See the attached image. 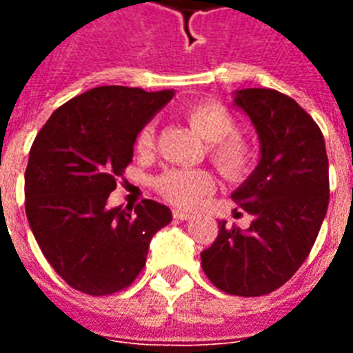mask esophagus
<instances>
[{
    "instance_id": "obj_1",
    "label": "esophagus",
    "mask_w": 353,
    "mask_h": 353,
    "mask_svg": "<svg viewBox=\"0 0 353 353\" xmlns=\"http://www.w3.org/2000/svg\"><path fill=\"white\" fill-rule=\"evenodd\" d=\"M174 219L177 221H187V219H191V215L187 214V212H181V210H174Z\"/></svg>"
}]
</instances>
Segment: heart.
I'll use <instances>...</instances> for the list:
<instances>
[{"label":"heart","mask_w":353,"mask_h":353,"mask_svg":"<svg viewBox=\"0 0 353 353\" xmlns=\"http://www.w3.org/2000/svg\"><path fill=\"white\" fill-rule=\"evenodd\" d=\"M183 119L200 138L210 141L208 154L214 166L227 179H242L252 170L255 151L248 139L238 134L236 121L229 109L215 100H196L185 105ZM154 147V126L145 124L138 132L136 149L149 153ZM154 189L179 208H194L202 196L214 189V177L206 170L168 168L154 177Z\"/></svg>","instance_id":"1"}]
</instances>
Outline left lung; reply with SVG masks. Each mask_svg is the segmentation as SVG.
Returning <instances> with one entry per match:
<instances>
[{
	"mask_svg": "<svg viewBox=\"0 0 353 353\" xmlns=\"http://www.w3.org/2000/svg\"><path fill=\"white\" fill-rule=\"evenodd\" d=\"M234 103L261 141L257 168L232 192L253 221L248 230L219 221V234L200 259L217 289L261 296L281 288L308 257L329 206V161L319 126L293 98L244 88Z\"/></svg>",
	"mask_w": 353,
	"mask_h": 353,
	"instance_id": "left-lung-1",
	"label": "left lung"
}]
</instances>
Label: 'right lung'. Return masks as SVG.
<instances>
[{"instance_id":"obj_1","label":"right lung","mask_w":353,"mask_h":353,"mask_svg":"<svg viewBox=\"0 0 353 353\" xmlns=\"http://www.w3.org/2000/svg\"><path fill=\"white\" fill-rule=\"evenodd\" d=\"M174 92L96 87L49 117L30 149L28 223L45 259L81 293L123 291L145 266L149 242L172 221L154 200L111 208L109 192L134 157L138 132Z\"/></svg>"}]
</instances>
